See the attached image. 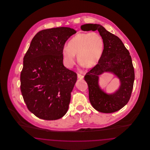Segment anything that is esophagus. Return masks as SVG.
<instances>
[{
  "label": "esophagus",
  "instance_id": "1",
  "mask_svg": "<svg viewBox=\"0 0 150 150\" xmlns=\"http://www.w3.org/2000/svg\"><path fill=\"white\" fill-rule=\"evenodd\" d=\"M78 78L79 79H82L84 78V76L82 75H81V74H78Z\"/></svg>",
  "mask_w": 150,
  "mask_h": 150
}]
</instances>
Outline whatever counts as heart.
Masks as SVG:
<instances>
[{
    "mask_svg": "<svg viewBox=\"0 0 150 150\" xmlns=\"http://www.w3.org/2000/svg\"><path fill=\"white\" fill-rule=\"evenodd\" d=\"M105 42L102 36L96 32L79 33L73 36L67 44V48L62 52L64 64L71 68L75 63V55L79 62L86 68H92L102 57Z\"/></svg>",
    "mask_w": 150,
    "mask_h": 150,
    "instance_id": "heart-1",
    "label": "heart"
}]
</instances>
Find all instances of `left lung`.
<instances>
[{"instance_id":"1","label":"left lung","mask_w":150,"mask_h":150,"mask_svg":"<svg viewBox=\"0 0 150 150\" xmlns=\"http://www.w3.org/2000/svg\"><path fill=\"white\" fill-rule=\"evenodd\" d=\"M81 29L84 31L98 30L105 42L101 59L84 76L90 102L100 112H116L127 104L133 88L135 76L130 53L120 39L100 24H84L81 26ZM105 72L111 73L120 79L121 85L114 93H107L99 86V76Z\"/></svg>"}]
</instances>
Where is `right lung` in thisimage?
<instances>
[{
	"mask_svg": "<svg viewBox=\"0 0 150 150\" xmlns=\"http://www.w3.org/2000/svg\"><path fill=\"white\" fill-rule=\"evenodd\" d=\"M76 33L67 27L43 30L34 36L23 57L22 95L29 111L40 119L57 120L67 112L77 74L64 67L62 52Z\"/></svg>",
	"mask_w": 150,
	"mask_h": 150,
	"instance_id": "1",
	"label": "right lung"
}]
</instances>
